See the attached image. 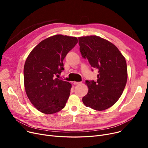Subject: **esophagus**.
Returning <instances> with one entry per match:
<instances>
[{"mask_svg":"<svg viewBox=\"0 0 148 148\" xmlns=\"http://www.w3.org/2000/svg\"><path fill=\"white\" fill-rule=\"evenodd\" d=\"M82 82H73V84H74V85H77V84H80Z\"/></svg>","mask_w":148,"mask_h":148,"instance_id":"esophagus-1","label":"esophagus"}]
</instances>
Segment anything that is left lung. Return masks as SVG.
Returning <instances> with one entry per match:
<instances>
[{
  "instance_id": "left-lung-1",
  "label": "left lung",
  "mask_w": 148,
  "mask_h": 148,
  "mask_svg": "<svg viewBox=\"0 0 148 148\" xmlns=\"http://www.w3.org/2000/svg\"><path fill=\"white\" fill-rule=\"evenodd\" d=\"M79 44L83 58L98 69L97 81L85 83L88 92L83 97V103L95 110L107 109L118 101L125 87V59L113 44L96 35L79 37Z\"/></svg>"
}]
</instances>
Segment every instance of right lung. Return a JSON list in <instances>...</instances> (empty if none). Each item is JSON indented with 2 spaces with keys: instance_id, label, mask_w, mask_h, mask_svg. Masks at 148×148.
<instances>
[{
  "instance_id": "add662e5",
  "label": "right lung",
  "mask_w": 148,
  "mask_h": 148,
  "mask_svg": "<svg viewBox=\"0 0 148 148\" xmlns=\"http://www.w3.org/2000/svg\"><path fill=\"white\" fill-rule=\"evenodd\" d=\"M77 42L76 37L55 35L41 41L27 58L24 66L26 93L41 112L53 114L65 107L72 86L56 77L64 69L63 60Z\"/></svg>"
}]
</instances>
